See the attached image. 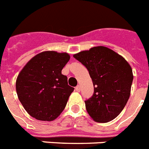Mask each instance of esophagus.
I'll return each instance as SVG.
<instances>
[{
    "label": "esophagus",
    "mask_w": 149,
    "mask_h": 149,
    "mask_svg": "<svg viewBox=\"0 0 149 149\" xmlns=\"http://www.w3.org/2000/svg\"><path fill=\"white\" fill-rule=\"evenodd\" d=\"M76 90H77V92H80V86H77L76 87Z\"/></svg>",
    "instance_id": "esophagus-1"
}]
</instances>
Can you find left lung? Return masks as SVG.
Returning <instances> with one entry per match:
<instances>
[{"mask_svg":"<svg viewBox=\"0 0 149 149\" xmlns=\"http://www.w3.org/2000/svg\"><path fill=\"white\" fill-rule=\"evenodd\" d=\"M73 57L86 67L94 86L93 95L85 101L87 112L97 123L113 120L130 96L131 66L122 56L102 46L81 51Z\"/></svg>","mask_w":149,"mask_h":149,"instance_id":"obj_1","label":"left lung"}]
</instances>
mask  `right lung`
<instances>
[{"label":"right lung","mask_w":149,"mask_h":149,"mask_svg":"<svg viewBox=\"0 0 149 149\" xmlns=\"http://www.w3.org/2000/svg\"><path fill=\"white\" fill-rule=\"evenodd\" d=\"M70 59L67 53L43 51L27 62L16 80L20 102L37 120L53 121L63 111L74 88L68 85L63 68Z\"/></svg>","instance_id":"right-lung-1"}]
</instances>
